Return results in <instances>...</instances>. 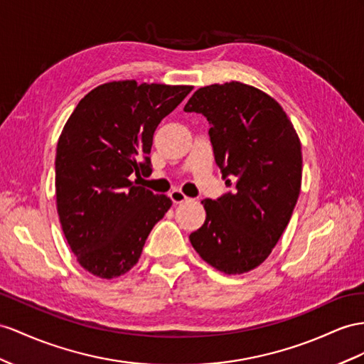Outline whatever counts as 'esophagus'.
<instances>
[{
	"mask_svg": "<svg viewBox=\"0 0 364 364\" xmlns=\"http://www.w3.org/2000/svg\"><path fill=\"white\" fill-rule=\"evenodd\" d=\"M169 197H171V200L173 201V203H184V201H188L189 198L186 197V195L181 192V191H178V189H175V191H172L171 193H169Z\"/></svg>",
	"mask_w": 364,
	"mask_h": 364,
	"instance_id": "esophagus-1",
	"label": "esophagus"
}]
</instances>
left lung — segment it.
<instances>
[{"label": "left lung", "mask_w": 364, "mask_h": 364, "mask_svg": "<svg viewBox=\"0 0 364 364\" xmlns=\"http://www.w3.org/2000/svg\"><path fill=\"white\" fill-rule=\"evenodd\" d=\"M208 118L209 136L230 192L203 200L206 221L189 235L198 255L228 275L271 255L301 189V143L267 93L238 81L200 87L184 106Z\"/></svg>", "instance_id": "obj_1"}]
</instances>
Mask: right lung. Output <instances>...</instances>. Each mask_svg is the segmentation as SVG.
Wrapping results in <instances>:
<instances>
[{
	"label": "right lung",
	"mask_w": 364,
	"mask_h": 364,
	"mask_svg": "<svg viewBox=\"0 0 364 364\" xmlns=\"http://www.w3.org/2000/svg\"><path fill=\"white\" fill-rule=\"evenodd\" d=\"M192 86L112 81L90 90L58 139L55 192L77 262L110 279L130 271L172 200L130 181L151 169L154 132Z\"/></svg>",
	"instance_id": "right-lung-1"
}]
</instances>
